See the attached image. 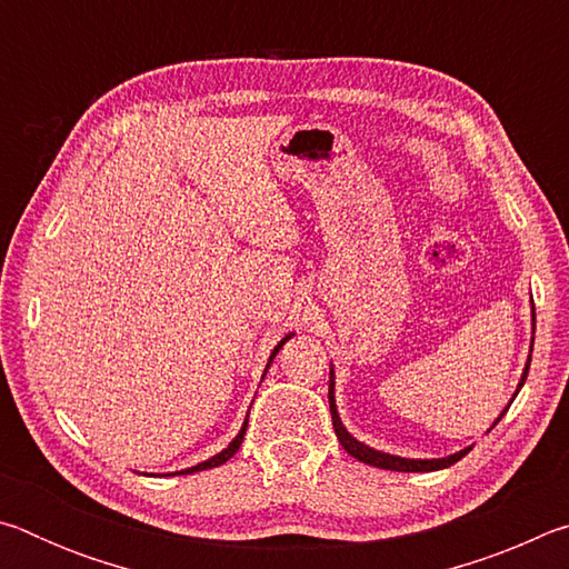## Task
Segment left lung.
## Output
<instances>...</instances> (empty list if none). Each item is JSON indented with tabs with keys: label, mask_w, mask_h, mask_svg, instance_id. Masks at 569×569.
Listing matches in <instances>:
<instances>
[{
	"label": "left lung",
	"mask_w": 569,
	"mask_h": 569,
	"mask_svg": "<svg viewBox=\"0 0 569 569\" xmlns=\"http://www.w3.org/2000/svg\"><path fill=\"white\" fill-rule=\"evenodd\" d=\"M532 361V359H529ZM529 361H527V369L522 373V381H519V389H522V383L527 379V371H529ZM517 389V391H519ZM515 391V397H517ZM329 403H331V419H333V431L336 437H339L341 447L349 451L353 459L363 461V465H371V467H381V469H393V471H437V469H445L451 467L455 461H459L465 455H469V449L465 451H457V455H451L447 459H401V457H391V455H381L377 449H369L361 441H356L349 431L343 429V423L339 419V411H336V399H333V371H331V381H329ZM507 411V409H505Z\"/></svg>",
	"instance_id": "left-lung-1"
}]
</instances>
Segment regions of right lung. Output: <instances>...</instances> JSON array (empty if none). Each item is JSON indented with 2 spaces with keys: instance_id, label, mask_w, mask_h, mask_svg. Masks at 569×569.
Returning <instances> with one entry per match:
<instances>
[{
  "instance_id": "add662e5",
  "label": "right lung",
  "mask_w": 569,
  "mask_h": 569,
  "mask_svg": "<svg viewBox=\"0 0 569 569\" xmlns=\"http://www.w3.org/2000/svg\"><path fill=\"white\" fill-rule=\"evenodd\" d=\"M288 339H291V336H286V339L281 341V343H278L276 346V349H273V353H271V361H273V356L278 353V349H281V346L288 341ZM246 427H248V419H246V423H243V429H240V435L233 439V441H230V447L228 449H223V451H220V455H216L213 459H208V461H203V465H198V467H190V469H186V471H180V475H192V471H200V469H210V467H220V465H223V461H228L230 457H233L236 455V451L240 449V445H243V437H246Z\"/></svg>"
}]
</instances>
